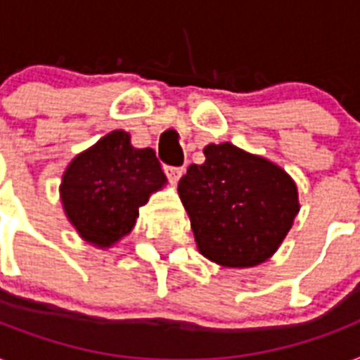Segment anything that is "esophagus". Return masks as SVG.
<instances>
[{
	"instance_id": "esophagus-1",
	"label": "esophagus",
	"mask_w": 360,
	"mask_h": 360,
	"mask_svg": "<svg viewBox=\"0 0 360 360\" xmlns=\"http://www.w3.org/2000/svg\"><path fill=\"white\" fill-rule=\"evenodd\" d=\"M183 168H177V166H165V174L166 177H168V181H170L172 185H175L177 181L181 179V175H183Z\"/></svg>"
}]
</instances>
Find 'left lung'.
Listing matches in <instances>:
<instances>
[{"label":"left lung","instance_id":"left-lung-1","mask_svg":"<svg viewBox=\"0 0 360 360\" xmlns=\"http://www.w3.org/2000/svg\"><path fill=\"white\" fill-rule=\"evenodd\" d=\"M203 153L205 162L190 165L177 186L198 250L227 268L261 264L300 212L296 183L281 166L231 142Z\"/></svg>","mask_w":360,"mask_h":360}]
</instances>
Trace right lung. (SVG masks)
Listing matches in <instances>:
<instances>
[{"mask_svg":"<svg viewBox=\"0 0 360 360\" xmlns=\"http://www.w3.org/2000/svg\"><path fill=\"white\" fill-rule=\"evenodd\" d=\"M166 185V175L151 148L136 150L125 131H110L68 165L60 201L81 238L110 248L129 235L139 207Z\"/></svg>","mask_w":360,"mask_h":360,"instance_id":"add662e5","label":"right lung"}]
</instances>
